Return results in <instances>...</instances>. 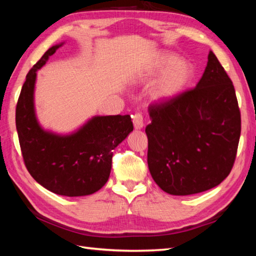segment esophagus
<instances>
[{"mask_svg": "<svg viewBox=\"0 0 256 256\" xmlns=\"http://www.w3.org/2000/svg\"><path fill=\"white\" fill-rule=\"evenodd\" d=\"M133 124L135 130H140L144 126V121H143V116L140 113H135L133 116Z\"/></svg>", "mask_w": 256, "mask_h": 256, "instance_id": "34e87169", "label": "esophagus"}]
</instances>
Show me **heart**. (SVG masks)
<instances>
[{
  "instance_id": "obj_1",
  "label": "heart",
  "mask_w": 256,
  "mask_h": 256,
  "mask_svg": "<svg viewBox=\"0 0 256 256\" xmlns=\"http://www.w3.org/2000/svg\"><path fill=\"white\" fill-rule=\"evenodd\" d=\"M150 90L152 99L156 102H170L180 96L192 80L194 72L178 56L170 52H162L156 59L150 76L157 77Z\"/></svg>"
}]
</instances>
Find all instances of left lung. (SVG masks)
I'll return each mask as SVG.
<instances>
[{"mask_svg": "<svg viewBox=\"0 0 256 256\" xmlns=\"http://www.w3.org/2000/svg\"><path fill=\"white\" fill-rule=\"evenodd\" d=\"M148 164L154 182L175 196L218 186L234 164L241 113L229 76L212 52L196 88L148 108Z\"/></svg>", "mask_w": 256, "mask_h": 256, "instance_id": "left-lung-1", "label": "left lung"}]
</instances>
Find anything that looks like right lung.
I'll return each mask as SVG.
<instances>
[{"mask_svg":"<svg viewBox=\"0 0 256 256\" xmlns=\"http://www.w3.org/2000/svg\"><path fill=\"white\" fill-rule=\"evenodd\" d=\"M62 44L50 47L27 74L16 106V130L32 177L54 194L80 197L104 186L111 172L113 150L133 131V123L130 116H94L68 135L40 126L34 106L37 70Z\"/></svg>","mask_w":256,"mask_h":256,"instance_id":"obj_1","label":"right lung"}]
</instances>
